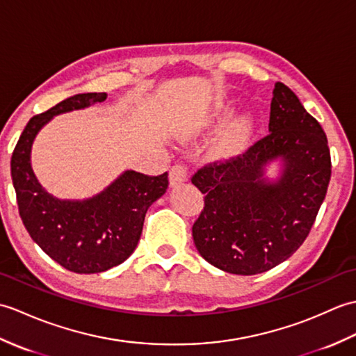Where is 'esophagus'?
<instances>
[{"mask_svg":"<svg viewBox=\"0 0 356 356\" xmlns=\"http://www.w3.org/2000/svg\"><path fill=\"white\" fill-rule=\"evenodd\" d=\"M184 181H187V169L184 165L175 164L169 172V183L170 187H177L179 184H183Z\"/></svg>","mask_w":356,"mask_h":356,"instance_id":"1","label":"esophagus"}]
</instances>
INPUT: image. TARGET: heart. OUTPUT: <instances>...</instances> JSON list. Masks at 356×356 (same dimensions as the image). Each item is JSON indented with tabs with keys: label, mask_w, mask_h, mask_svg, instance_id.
<instances>
[{
	"label": "heart",
	"mask_w": 356,
	"mask_h": 356,
	"mask_svg": "<svg viewBox=\"0 0 356 356\" xmlns=\"http://www.w3.org/2000/svg\"><path fill=\"white\" fill-rule=\"evenodd\" d=\"M230 111L232 105L228 102H220L210 114V122L220 120V118H224ZM252 128H254V118H252L251 114H243L238 117L219 132L215 146H213V152L220 158H228L241 154L245 146L248 145Z\"/></svg>",
	"instance_id": "obj_1"
}]
</instances>
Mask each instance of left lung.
I'll return each mask as SVG.
<instances>
[{
    "instance_id": "left-lung-1",
    "label": "left lung",
    "mask_w": 356,
    "mask_h": 356,
    "mask_svg": "<svg viewBox=\"0 0 356 356\" xmlns=\"http://www.w3.org/2000/svg\"><path fill=\"white\" fill-rule=\"evenodd\" d=\"M270 134L247 152L204 165L192 183L204 193L193 224L196 250L225 273L252 275L285 262L309 234L327 192L326 134L286 85H274ZM280 161V175H266Z\"/></svg>"
}]
</instances>
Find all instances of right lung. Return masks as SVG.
<instances>
[{"mask_svg": "<svg viewBox=\"0 0 356 356\" xmlns=\"http://www.w3.org/2000/svg\"><path fill=\"white\" fill-rule=\"evenodd\" d=\"M106 100L105 92L76 94L30 118L12 155L10 170L19 216L39 247L68 271L104 273L128 259L140 241L147 209L165 193L168 172L147 177L124 170L105 191L86 200H59L31 169V146L54 115Z\"/></svg>", "mask_w": 356, "mask_h": 356, "instance_id": "add662e5", "label": "right lung"}]
</instances>
